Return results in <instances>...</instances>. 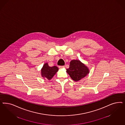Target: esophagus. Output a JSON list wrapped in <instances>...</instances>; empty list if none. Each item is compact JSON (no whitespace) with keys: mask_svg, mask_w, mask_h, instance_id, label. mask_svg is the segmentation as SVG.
Listing matches in <instances>:
<instances>
[{"mask_svg":"<svg viewBox=\"0 0 125 125\" xmlns=\"http://www.w3.org/2000/svg\"><path fill=\"white\" fill-rule=\"evenodd\" d=\"M64 66H59V68H60V69H62V68H64Z\"/></svg>","mask_w":125,"mask_h":125,"instance_id":"34e87169","label":"esophagus"}]
</instances>
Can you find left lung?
<instances>
[{"instance_id":"1","label":"left lung","mask_w":125,"mask_h":125,"mask_svg":"<svg viewBox=\"0 0 125 125\" xmlns=\"http://www.w3.org/2000/svg\"><path fill=\"white\" fill-rule=\"evenodd\" d=\"M67 72L73 81H77L81 80L89 73V69L81 61L72 60L70 62Z\"/></svg>"}]
</instances>
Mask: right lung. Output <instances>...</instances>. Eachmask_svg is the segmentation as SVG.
<instances>
[{
	"mask_svg": "<svg viewBox=\"0 0 125 125\" xmlns=\"http://www.w3.org/2000/svg\"><path fill=\"white\" fill-rule=\"evenodd\" d=\"M58 70L56 66L50 67L47 63H45L41 69V74L43 77L50 80Z\"/></svg>",
	"mask_w": 125,
	"mask_h": 125,
	"instance_id": "obj_1",
	"label": "right lung"
}]
</instances>
